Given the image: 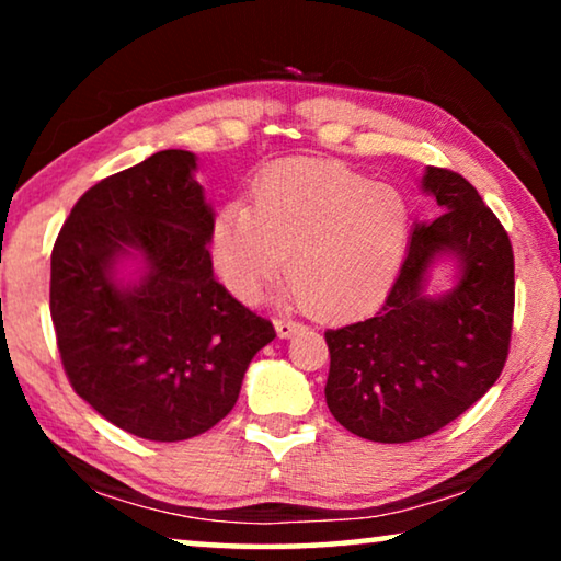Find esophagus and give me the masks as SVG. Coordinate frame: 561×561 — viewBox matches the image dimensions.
Returning <instances> with one entry per match:
<instances>
[{"instance_id":"esophagus-1","label":"esophagus","mask_w":561,"mask_h":561,"mask_svg":"<svg viewBox=\"0 0 561 561\" xmlns=\"http://www.w3.org/2000/svg\"><path fill=\"white\" fill-rule=\"evenodd\" d=\"M274 329H277L279 339H291L299 331V324L291 319H274Z\"/></svg>"}]
</instances>
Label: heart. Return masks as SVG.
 Returning <instances> with one entry per match:
<instances>
[{"label":"heart","mask_w":561,"mask_h":561,"mask_svg":"<svg viewBox=\"0 0 561 561\" xmlns=\"http://www.w3.org/2000/svg\"><path fill=\"white\" fill-rule=\"evenodd\" d=\"M411 217L403 195L334 160H287L254 180L252 207L215 215V270L240 301H257L287 264V299L319 319L371 307L401 270Z\"/></svg>","instance_id":"heart-1"}]
</instances>
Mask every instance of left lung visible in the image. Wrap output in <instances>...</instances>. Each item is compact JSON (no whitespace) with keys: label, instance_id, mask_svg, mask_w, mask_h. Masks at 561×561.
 <instances>
[{"label":"left lung","instance_id":"left-lung-1","mask_svg":"<svg viewBox=\"0 0 561 561\" xmlns=\"http://www.w3.org/2000/svg\"><path fill=\"white\" fill-rule=\"evenodd\" d=\"M440 215L415 222L401 274L374 317L327 331L331 415L358 438L411 443L480 401L507 360L515 257L495 213L468 180L425 168ZM456 267V287L433 298L430 272Z\"/></svg>","mask_w":561,"mask_h":561}]
</instances>
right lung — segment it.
<instances>
[{
	"instance_id": "add662e5",
	"label": "right lung",
	"mask_w": 561,
	"mask_h": 561,
	"mask_svg": "<svg viewBox=\"0 0 561 561\" xmlns=\"http://www.w3.org/2000/svg\"><path fill=\"white\" fill-rule=\"evenodd\" d=\"M190 150H160L81 195L51 252V321L73 391L121 431L175 443L232 411L277 336L213 274L215 213ZM137 264L119 277V264Z\"/></svg>"
}]
</instances>
